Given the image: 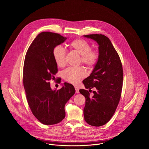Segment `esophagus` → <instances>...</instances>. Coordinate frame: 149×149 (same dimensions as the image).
<instances>
[{"instance_id": "obj_1", "label": "esophagus", "mask_w": 149, "mask_h": 149, "mask_svg": "<svg viewBox=\"0 0 149 149\" xmlns=\"http://www.w3.org/2000/svg\"><path fill=\"white\" fill-rule=\"evenodd\" d=\"M75 91H76V93H77V94H78V93H79V88L77 87H75Z\"/></svg>"}]
</instances>
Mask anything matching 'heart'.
<instances>
[{
	"mask_svg": "<svg viewBox=\"0 0 149 149\" xmlns=\"http://www.w3.org/2000/svg\"><path fill=\"white\" fill-rule=\"evenodd\" d=\"M70 48L81 55L82 63L88 67L94 65L97 62L98 54L91 50V45L82 39H77L70 44ZM52 56L58 67L64 66L65 63V51L61 46H56L52 50ZM65 81L77 84L81 79L86 77V72L82 67H68L62 72Z\"/></svg>",
	"mask_w": 149,
	"mask_h": 149,
	"instance_id": "obj_1",
	"label": "heart"
}]
</instances>
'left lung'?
<instances>
[{"mask_svg": "<svg viewBox=\"0 0 149 149\" xmlns=\"http://www.w3.org/2000/svg\"><path fill=\"white\" fill-rule=\"evenodd\" d=\"M84 36L96 41L99 52L93 71L82 81L87 89L95 87L94 95L90 98L87 90H79L86 100L84 116L88 124L99 127L110 121L117 107L123 86V67L119 55L109 38L101 34Z\"/></svg>", "mask_w": 149, "mask_h": 149, "instance_id": "8db88e82", "label": "left lung"}]
</instances>
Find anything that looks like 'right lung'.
<instances>
[{"label": "right lung", "mask_w": 149, "mask_h": 149, "mask_svg": "<svg viewBox=\"0 0 149 149\" xmlns=\"http://www.w3.org/2000/svg\"><path fill=\"white\" fill-rule=\"evenodd\" d=\"M66 39L58 33L41 32L25 58L23 82L27 101L34 116L45 125L57 124L65 118V105L75 93L71 84L64 82L61 89L53 90L49 82L58 72L52 50Z\"/></svg>", "instance_id": "right-lung-1"}]
</instances>
